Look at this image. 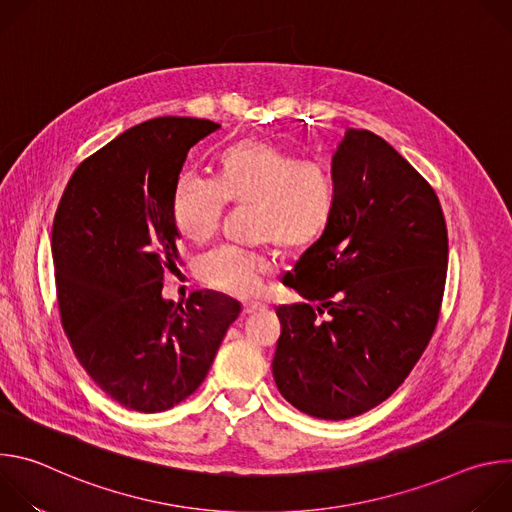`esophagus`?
<instances>
[{
	"label": "esophagus",
	"mask_w": 512,
	"mask_h": 512,
	"mask_svg": "<svg viewBox=\"0 0 512 512\" xmlns=\"http://www.w3.org/2000/svg\"><path fill=\"white\" fill-rule=\"evenodd\" d=\"M261 310H265V304H261V302H245V304H243V312H245V314L261 312Z\"/></svg>",
	"instance_id": "34e87169"
}]
</instances>
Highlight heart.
Instances as JSON below:
<instances>
[{
    "mask_svg": "<svg viewBox=\"0 0 512 512\" xmlns=\"http://www.w3.org/2000/svg\"><path fill=\"white\" fill-rule=\"evenodd\" d=\"M334 180L316 160H298L267 139H243L218 156L216 182L196 172L180 176L172 214L178 233L196 245L221 227L227 202L253 204L257 239L302 249L326 229L334 210ZM273 263L259 251L223 245L198 261V277L221 294L247 298L261 287Z\"/></svg>",
    "mask_w": 512,
    "mask_h": 512,
    "instance_id": "1",
    "label": "heart"
}]
</instances>
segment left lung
Returning <instances> with one entry per match:
<instances>
[{
	"label": "left lung",
	"instance_id": "1",
	"mask_svg": "<svg viewBox=\"0 0 512 512\" xmlns=\"http://www.w3.org/2000/svg\"><path fill=\"white\" fill-rule=\"evenodd\" d=\"M332 180L324 233L283 277L308 302L275 310L281 336L271 367L285 401L340 421L391 397L429 344L448 229L427 180L373 131L346 129Z\"/></svg>",
	"mask_w": 512,
	"mask_h": 512
}]
</instances>
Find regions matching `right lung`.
Returning a JSON list of instances; mask_svg holds the SVG:
<instances>
[{"label":"right lung","instance_id":"add662e5","mask_svg":"<svg viewBox=\"0 0 512 512\" xmlns=\"http://www.w3.org/2000/svg\"><path fill=\"white\" fill-rule=\"evenodd\" d=\"M221 129L208 119L143 121L89 156L68 180L52 225L62 328L97 387L156 413L204 381L239 302L194 291L162 298L176 269L172 202L192 145Z\"/></svg>","mask_w":512,"mask_h":512}]
</instances>
